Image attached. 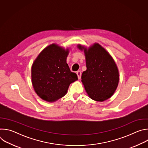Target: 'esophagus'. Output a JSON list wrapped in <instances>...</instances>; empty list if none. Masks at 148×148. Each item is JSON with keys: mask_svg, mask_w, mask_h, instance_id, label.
I'll list each match as a JSON object with an SVG mask.
<instances>
[{"mask_svg": "<svg viewBox=\"0 0 148 148\" xmlns=\"http://www.w3.org/2000/svg\"><path fill=\"white\" fill-rule=\"evenodd\" d=\"M77 76H78V79H80V78H81V71H77Z\"/></svg>", "mask_w": 148, "mask_h": 148, "instance_id": "34e87169", "label": "esophagus"}]
</instances>
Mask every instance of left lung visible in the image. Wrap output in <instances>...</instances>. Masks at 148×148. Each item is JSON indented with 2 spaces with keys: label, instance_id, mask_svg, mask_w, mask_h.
Segmentation results:
<instances>
[{
  "label": "left lung",
  "instance_id": "1",
  "mask_svg": "<svg viewBox=\"0 0 148 148\" xmlns=\"http://www.w3.org/2000/svg\"><path fill=\"white\" fill-rule=\"evenodd\" d=\"M77 47L85 54L87 70L82 74L81 81L88 97L99 102L111 98L119 79L118 69L112 56L98 43L88 48L81 45Z\"/></svg>",
  "mask_w": 148,
  "mask_h": 148
}]
</instances>
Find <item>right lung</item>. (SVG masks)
Listing matches in <instances>:
<instances>
[{
  "mask_svg": "<svg viewBox=\"0 0 148 148\" xmlns=\"http://www.w3.org/2000/svg\"><path fill=\"white\" fill-rule=\"evenodd\" d=\"M69 49L57 44L45 48L38 55L32 66V82L37 95L53 102L64 97L70 84L78 80L67 63Z\"/></svg>",
  "mask_w": 148,
  "mask_h": 148,
  "instance_id": "right-lung-1",
  "label": "right lung"
}]
</instances>
